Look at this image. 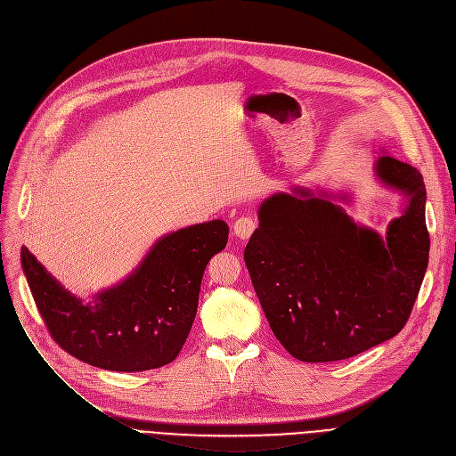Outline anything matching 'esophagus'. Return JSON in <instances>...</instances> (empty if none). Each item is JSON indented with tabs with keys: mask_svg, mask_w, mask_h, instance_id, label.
I'll use <instances>...</instances> for the list:
<instances>
[{
	"mask_svg": "<svg viewBox=\"0 0 456 456\" xmlns=\"http://www.w3.org/2000/svg\"><path fill=\"white\" fill-rule=\"evenodd\" d=\"M255 229H256V222L249 218V216H242V218H238L232 225L234 234L240 238V240H248V238L255 232Z\"/></svg>",
	"mask_w": 456,
	"mask_h": 456,
	"instance_id": "obj_1",
	"label": "esophagus"
}]
</instances>
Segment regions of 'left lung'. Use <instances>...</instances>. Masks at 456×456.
I'll list each match as a JSON object with an SVG mask.
<instances>
[{
    "label": "left lung",
    "instance_id": "left-lung-1",
    "mask_svg": "<svg viewBox=\"0 0 456 456\" xmlns=\"http://www.w3.org/2000/svg\"><path fill=\"white\" fill-rule=\"evenodd\" d=\"M377 174L411 196L387 238L305 190L258 210L244 260L273 334L297 361H344L390 340L411 318L428 265L425 184L394 157H380Z\"/></svg>",
    "mask_w": 456,
    "mask_h": 456
}]
</instances>
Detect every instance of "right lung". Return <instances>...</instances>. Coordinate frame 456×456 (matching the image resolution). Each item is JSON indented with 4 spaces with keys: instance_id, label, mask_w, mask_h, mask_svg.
<instances>
[{
    "instance_id": "add662e5",
    "label": "right lung",
    "mask_w": 456,
    "mask_h": 456,
    "mask_svg": "<svg viewBox=\"0 0 456 456\" xmlns=\"http://www.w3.org/2000/svg\"><path fill=\"white\" fill-rule=\"evenodd\" d=\"M227 234L225 222L212 220L164 236L95 305L62 290L28 248H21V268L47 330L66 353L110 371H146L170 364L183 349L205 268Z\"/></svg>"
}]
</instances>
